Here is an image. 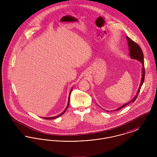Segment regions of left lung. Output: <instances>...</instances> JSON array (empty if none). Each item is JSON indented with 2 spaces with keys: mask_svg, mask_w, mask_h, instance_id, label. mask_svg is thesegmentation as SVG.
I'll return each instance as SVG.
<instances>
[{
  "mask_svg": "<svg viewBox=\"0 0 157 157\" xmlns=\"http://www.w3.org/2000/svg\"><path fill=\"white\" fill-rule=\"evenodd\" d=\"M127 41H128V47H129V56H131V58L132 59H134L137 60L138 61H140L142 64V78H141V83L140 85V87L138 88V90L137 91L136 95L133 98V99L130 101L129 102H127V104H125L123 105H122L121 106H120V108H118V109L114 110V111H118L120 109H121L122 108L126 106L127 105L134 102L136 100V98L138 97V94H139L140 90H141V87L142 86V84L144 81V79H145V67H144V54L142 52V49L140 48V46L138 45L136 43H135L134 41H133L132 39H131L129 37L127 36ZM108 112H109L108 111Z\"/></svg>",
  "mask_w": 157,
  "mask_h": 157,
  "instance_id": "8db88e82",
  "label": "left lung"
}]
</instances>
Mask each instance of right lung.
<instances>
[{
	"label": "right lung",
	"mask_w": 157,
	"mask_h": 157,
	"mask_svg": "<svg viewBox=\"0 0 157 157\" xmlns=\"http://www.w3.org/2000/svg\"><path fill=\"white\" fill-rule=\"evenodd\" d=\"M72 89H73V88H72V89L71 90V91H70V92H69V99H68V102H67V107H66V108H65V109L64 110V111L63 112H62L59 115H57V116H56V117H44V118H44V119H46V120H52V119H55V118H58V117H59L60 116H61V115H62L65 111H67V108H68V106H69V99H70V96H71V92H72Z\"/></svg>",
	"instance_id": "obj_1"
}]
</instances>
